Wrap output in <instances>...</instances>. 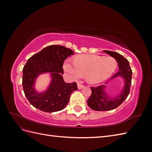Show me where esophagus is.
Masks as SVG:
<instances>
[{
	"instance_id": "esophagus-1",
	"label": "esophagus",
	"mask_w": 152,
	"mask_h": 152,
	"mask_svg": "<svg viewBox=\"0 0 152 152\" xmlns=\"http://www.w3.org/2000/svg\"><path fill=\"white\" fill-rule=\"evenodd\" d=\"M77 87H78V89H82L84 88V85H82L80 84H77Z\"/></svg>"
}]
</instances>
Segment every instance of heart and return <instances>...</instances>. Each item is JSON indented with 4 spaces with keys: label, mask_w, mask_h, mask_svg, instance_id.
Wrapping results in <instances>:
<instances>
[{
    "label": "heart",
    "mask_w": 152,
    "mask_h": 152,
    "mask_svg": "<svg viewBox=\"0 0 152 152\" xmlns=\"http://www.w3.org/2000/svg\"><path fill=\"white\" fill-rule=\"evenodd\" d=\"M117 61L112 57L95 54H80L73 59V65L68 60L63 65L66 72L75 80L86 77L91 84H98L107 80L115 71Z\"/></svg>",
    "instance_id": "obj_1"
}]
</instances>
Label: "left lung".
Masks as SVG:
<instances>
[{
	"label": "left lung",
	"instance_id": "obj_1",
	"mask_svg": "<svg viewBox=\"0 0 152 152\" xmlns=\"http://www.w3.org/2000/svg\"><path fill=\"white\" fill-rule=\"evenodd\" d=\"M103 52L115 59L118 63V71L111 78L110 81L121 77L124 82V86L121 93L115 96H110L107 93V86L106 85L91 87L92 94L87 100V104L91 109L96 111H108L120 106L129 94L131 86L132 70L129 61L118 53L110 50H103ZM108 82L106 84H108Z\"/></svg>",
	"mask_w": 152,
	"mask_h": 152
}]
</instances>
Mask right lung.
Returning <instances> with one entry per match:
<instances>
[{"label":"right lung","mask_w":152,"mask_h":152,"mask_svg":"<svg viewBox=\"0 0 152 152\" xmlns=\"http://www.w3.org/2000/svg\"><path fill=\"white\" fill-rule=\"evenodd\" d=\"M74 52L59 45H49L28 59L23 69V88L31 105L45 112L63 110L68 104L71 93L77 90L75 82L66 83L62 75L63 62ZM49 73L51 80L43 91L35 89L36 79Z\"/></svg>","instance_id":"add662e5"}]
</instances>
